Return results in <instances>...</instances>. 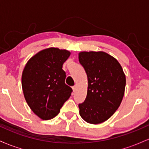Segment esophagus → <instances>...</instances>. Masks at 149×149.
<instances>
[{
	"label": "esophagus",
	"mask_w": 149,
	"mask_h": 149,
	"mask_svg": "<svg viewBox=\"0 0 149 149\" xmlns=\"http://www.w3.org/2000/svg\"><path fill=\"white\" fill-rule=\"evenodd\" d=\"M72 89H73V92H76V90H77V86H76V85H75V86H73V88H72Z\"/></svg>",
	"instance_id": "1"
}]
</instances>
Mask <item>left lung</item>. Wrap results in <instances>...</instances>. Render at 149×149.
Returning a JSON list of instances; mask_svg holds the SVG:
<instances>
[{
    "instance_id": "8db88e82",
    "label": "left lung",
    "mask_w": 149,
    "mask_h": 149,
    "mask_svg": "<svg viewBox=\"0 0 149 149\" xmlns=\"http://www.w3.org/2000/svg\"><path fill=\"white\" fill-rule=\"evenodd\" d=\"M80 63L88 76V93L80 104L81 118L90 124L107 120L118 109L123 98L126 78L117 59L107 52H80Z\"/></svg>"
}]
</instances>
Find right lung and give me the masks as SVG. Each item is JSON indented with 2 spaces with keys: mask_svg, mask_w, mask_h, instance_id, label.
<instances>
[{
  "mask_svg": "<svg viewBox=\"0 0 149 149\" xmlns=\"http://www.w3.org/2000/svg\"><path fill=\"white\" fill-rule=\"evenodd\" d=\"M71 52L49 47L40 51L27 61L22 76L24 96L29 107L42 120H49L60 111L71 95L72 89L65 84L63 64Z\"/></svg>",
  "mask_w": 149,
  "mask_h": 149,
  "instance_id": "obj_1",
  "label": "right lung"
}]
</instances>
